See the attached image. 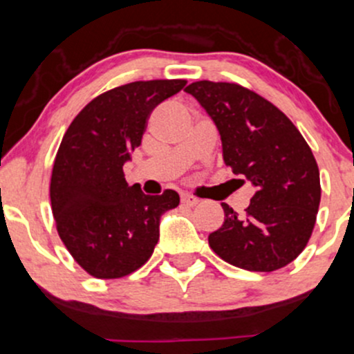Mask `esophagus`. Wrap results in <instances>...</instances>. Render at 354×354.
I'll use <instances>...</instances> for the list:
<instances>
[{
    "label": "esophagus",
    "instance_id": "34e87169",
    "mask_svg": "<svg viewBox=\"0 0 354 354\" xmlns=\"http://www.w3.org/2000/svg\"><path fill=\"white\" fill-rule=\"evenodd\" d=\"M181 203H183V205H187V207H195L196 203H198V200H196L195 196H192V195H181Z\"/></svg>",
    "mask_w": 354,
    "mask_h": 354
}]
</instances>
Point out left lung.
<instances>
[{
	"label": "left lung",
	"mask_w": 354,
	"mask_h": 354,
	"mask_svg": "<svg viewBox=\"0 0 354 354\" xmlns=\"http://www.w3.org/2000/svg\"><path fill=\"white\" fill-rule=\"evenodd\" d=\"M185 91L217 127L225 165L254 187L244 215L222 203L224 224L208 244L224 261L248 271L286 266L310 239L321 203L310 147L283 111L239 84L196 81Z\"/></svg>",
	"instance_id": "obj_1"
}]
</instances>
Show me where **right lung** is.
<instances>
[{
	"instance_id": "right-lung-1",
	"label": "right lung",
	"mask_w": 354,
	"mask_h": 354,
	"mask_svg": "<svg viewBox=\"0 0 354 354\" xmlns=\"http://www.w3.org/2000/svg\"><path fill=\"white\" fill-rule=\"evenodd\" d=\"M185 80L136 81L96 96L77 113L59 146L50 178L57 232L76 263L96 278L139 270L159 241L165 212L180 195L129 187L124 165L140 146L146 120Z\"/></svg>"
}]
</instances>
